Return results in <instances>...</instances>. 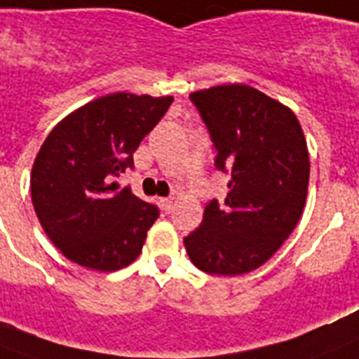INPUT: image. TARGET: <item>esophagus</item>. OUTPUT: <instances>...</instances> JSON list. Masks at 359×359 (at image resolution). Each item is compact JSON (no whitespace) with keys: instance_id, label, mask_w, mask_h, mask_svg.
I'll list each match as a JSON object with an SVG mask.
<instances>
[{"instance_id":"34e87169","label":"esophagus","mask_w":359,"mask_h":359,"mask_svg":"<svg viewBox=\"0 0 359 359\" xmlns=\"http://www.w3.org/2000/svg\"><path fill=\"white\" fill-rule=\"evenodd\" d=\"M161 204L162 208H164V212H171V210H173V198L171 197L161 198Z\"/></svg>"}]
</instances>
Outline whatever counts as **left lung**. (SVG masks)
I'll use <instances>...</instances> for the list:
<instances>
[{
	"instance_id": "left-lung-1",
	"label": "left lung",
	"mask_w": 359,
	"mask_h": 359,
	"mask_svg": "<svg viewBox=\"0 0 359 359\" xmlns=\"http://www.w3.org/2000/svg\"><path fill=\"white\" fill-rule=\"evenodd\" d=\"M230 171L224 204L204 208L184 237L191 263L206 273H248L276 254L299 221L309 189L306 140L294 111L245 83L189 95Z\"/></svg>"
}]
</instances>
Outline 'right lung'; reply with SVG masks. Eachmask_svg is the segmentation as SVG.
<instances>
[{
  "label": "right lung",
  "instance_id": "right-lung-1",
  "mask_svg": "<svg viewBox=\"0 0 359 359\" xmlns=\"http://www.w3.org/2000/svg\"><path fill=\"white\" fill-rule=\"evenodd\" d=\"M173 96L113 93L67 114L41 144L31 195L41 228L80 266L114 272L140 255L155 204L111 182L133 168V153Z\"/></svg>",
  "mask_w": 359,
  "mask_h": 359
}]
</instances>
